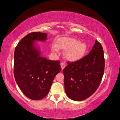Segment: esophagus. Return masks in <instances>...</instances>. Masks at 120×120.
<instances>
[{
	"label": "esophagus",
	"instance_id": "1",
	"mask_svg": "<svg viewBox=\"0 0 120 120\" xmlns=\"http://www.w3.org/2000/svg\"><path fill=\"white\" fill-rule=\"evenodd\" d=\"M60 65H61V69H62V70H63V69H64V68L65 67L66 65H65V64L64 63H61V64H60Z\"/></svg>",
	"mask_w": 120,
	"mask_h": 120
}]
</instances>
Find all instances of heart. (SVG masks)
Returning a JSON list of instances; mask_svg holds the SVG:
<instances>
[{
  "mask_svg": "<svg viewBox=\"0 0 120 120\" xmlns=\"http://www.w3.org/2000/svg\"><path fill=\"white\" fill-rule=\"evenodd\" d=\"M53 51H58L59 49L67 50L65 56L67 60L71 61H76L81 59L86 54L87 46L85 43L80 42L75 38L70 37H63L59 38L57 45L52 46Z\"/></svg>",
  "mask_w": 120,
  "mask_h": 120,
  "instance_id": "1",
  "label": "heart"
}]
</instances>
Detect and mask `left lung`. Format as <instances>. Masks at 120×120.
Here are the masks:
<instances>
[{
	"mask_svg": "<svg viewBox=\"0 0 120 120\" xmlns=\"http://www.w3.org/2000/svg\"><path fill=\"white\" fill-rule=\"evenodd\" d=\"M67 64L63 73L65 90L68 97L80 101L91 96L98 88L105 71V60L101 44L96 40L87 55Z\"/></svg>",
	"mask_w": 120,
	"mask_h": 120,
	"instance_id": "8db88e82",
	"label": "left lung"
}]
</instances>
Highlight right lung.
<instances>
[{
    "mask_svg": "<svg viewBox=\"0 0 120 120\" xmlns=\"http://www.w3.org/2000/svg\"><path fill=\"white\" fill-rule=\"evenodd\" d=\"M45 33L34 32L19 42L14 55V76L22 92L33 100L44 98L49 93L54 79L61 70L59 60L40 56L36 41H45Z\"/></svg>",
    "mask_w": 120,
    "mask_h": 120,
    "instance_id": "obj_1",
    "label": "right lung"
}]
</instances>
